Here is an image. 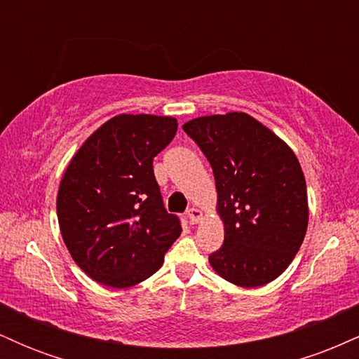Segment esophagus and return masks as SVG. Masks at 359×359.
Returning <instances> with one entry per match:
<instances>
[{
    "instance_id": "obj_1",
    "label": "esophagus",
    "mask_w": 359,
    "mask_h": 359,
    "mask_svg": "<svg viewBox=\"0 0 359 359\" xmlns=\"http://www.w3.org/2000/svg\"><path fill=\"white\" fill-rule=\"evenodd\" d=\"M187 217H189V222H191V224H197V222L201 221V217H203V212H201L199 209L191 208L187 211Z\"/></svg>"
}]
</instances>
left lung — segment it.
Returning <instances> with one entry per match:
<instances>
[{
    "mask_svg": "<svg viewBox=\"0 0 359 359\" xmlns=\"http://www.w3.org/2000/svg\"><path fill=\"white\" fill-rule=\"evenodd\" d=\"M184 131L211 163L224 222V243L209 263L234 285H265L290 265L307 231V187L297 156L246 113L196 118Z\"/></svg>",
    "mask_w": 359,
    "mask_h": 359,
    "instance_id": "left-lung-1",
    "label": "left lung"
}]
</instances>
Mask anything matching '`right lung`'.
Returning a JSON list of instances; mask_svg holds the SVG:
<instances>
[{
    "label": "right lung",
    "mask_w": 359,
    "mask_h": 359,
    "mask_svg": "<svg viewBox=\"0 0 359 359\" xmlns=\"http://www.w3.org/2000/svg\"><path fill=\"white\" fill-rule=\"evenodd\" d=\"M175 133V118L119 114L86 140L62 177V238L81 270L102 285L147 280L180 236L179 216L167 212L154 174V158Z\"/></svg>",
    "instance_id": "add662e5"
}]
</instances>
